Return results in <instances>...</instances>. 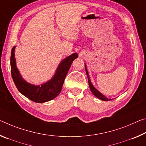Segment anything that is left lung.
<instances>
[{"instance_id":"obj_1","label":"left lung","mask_w":146,"mask_h":146,"mask_svg":"<svg viewBox=\"0 0 146 146\" xmlns=\"http://www.w3.org/2000/svg\"><path fill=\"white\" fill-rule=\"evenodd\" d=\"M85 69H86V75H87V77H88V83H89V86H90V90H91V92H92V94H93L95 96L97 97L98 99H101V100H103V101H110L111 100L110 99H108L106 98V97H105L103 96V94H101L100 92H99V91H98L94 87V86L91 83V81H90V78H89V75H88V71L86 69V67L85 66Z\"/></svg>"}]
</instances>
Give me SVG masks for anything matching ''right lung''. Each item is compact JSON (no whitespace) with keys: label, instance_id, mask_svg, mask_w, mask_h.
I'll use <instances>...</instances> for the list:
<instances>
[{"label":"right lung","instance_id":"right-lung-1","mask_svg":"<svg viewBox=\"0 0 146 146\" xmlns=\"http://www.w3.org/2000/svg\"><path fill=\"white\" fill-rule=\"evenodd\" d=\"M15 48L13 47L11 52V74L19 92L36 103H45L56 98L60 93L67 73L74 60L78 57V54L74 53L65 58L58 67L56 73L51 80L41 86H34L23 80L19 74L15 64Z\"/></svg>","mask_w":146,"mask_h":146}]
</instances>
